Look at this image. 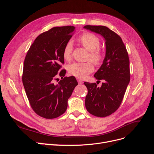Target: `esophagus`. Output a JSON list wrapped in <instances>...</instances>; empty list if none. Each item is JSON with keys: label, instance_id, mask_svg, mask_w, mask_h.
<instances>
[{"label": "esophagus", "instance_id": "obj_1", "mask_svg": "<svg viewBox=\"0 0 154 154\" xmlns=\"http://www.w3.org/2000/svg\"><path fill=\"white\" fill-rule=\"evenodd\" d=\"M77 81H78L79 84H82V83H83V82L81 80V79H80V78H77Z\"/></svg>", "mask_w": 154, "mask_h": 154}]
</instances>
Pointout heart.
Masks as SVG:
<instances>
[{
	"mask_svg": "<svg viewBox=\"0 0 154 154\" xmlns=\"http://www.w3.org/2000/svg\"><path fill=\"white\" fill-rule=\"evenodd\" d=\"M78 40L83 47L90 52L88 59L95 64H99L102 59V54L98 49L100 46V39L96 35L87 32L79 37ZM72 53V44L71 42H69L63 49V58L67 61H69L71 59ZM67 70L71 75L83 79L94 71V66L91 62H76L69 65Z\"/></svg>",
	"mask_w": 154,
	"mask_h": 154,
	"instance_id": "b5f03b06",
	"label": "heart"
}]
</instances>
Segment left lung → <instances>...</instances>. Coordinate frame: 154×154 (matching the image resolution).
<instances>
[{"label":"left lung","mask_w":154,"mask_h":154,"mask_svg":"<svg viewBox=\"0 0 154 154\" xmlns=\"http://www.w3.org/2000/svg\"><path fill=\"white\" fill-rule=\"evenodd\" d=\"M83 28L100 35L105 41V57L94 75L103 83L100 87L95 83H84L88 90L85 97L87 111L103 118L114 113L122 102L130 78L128 54L121 37L109 27L87 25Z\"/></svg>","instance_id":"8db88e82"}]
</instances>
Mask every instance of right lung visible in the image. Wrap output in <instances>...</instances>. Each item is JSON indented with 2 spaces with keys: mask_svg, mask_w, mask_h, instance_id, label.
I'll use <instances>...</instances> for the list:
<instances>
[{
  "mask_svg": "<svg viewBox=\"0 0 154 154\" xmlns=\"http://www.w3.org/2000/svg\"><path fill=\"white\" fill-rule=\"evenodd\" d=\"M75 30L74 26L54 27L40 35L27 51L22 82L27 98L36 114L46 119L63 114L67 101L78 85L75 77H65L60 71L64 63L63 49ZM62 80L55 83L57 76Z\"/></svg>",
  "mask_w": 154,
  "mask_h": 154,
  "instance_id": "1",
  "label": "right lung"
}]
</instances>
